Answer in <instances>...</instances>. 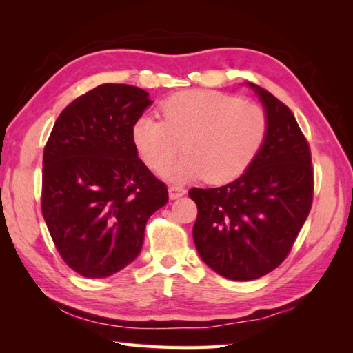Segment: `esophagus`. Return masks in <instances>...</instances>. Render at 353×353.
Listing matches in <instances>:
<instances>
[{
    "label": "esophagus",
    "instance_id": "34e87169",
    "mask_svg": "<svg viewBox=\"0 0 353 353\" xmlns=\"http://www.w3.org/2000/svg\"><path fill=\"white\" fill-rule=\"evenodd\" d=\"M168 193H170V199H179L185 194V190L182 187H170Z\"/></svg>",
    "mask_w": 353,
    "mask_h": 353
}]
</instances>
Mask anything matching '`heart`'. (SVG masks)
<instances>
[{"instance_id":"1","label":"heart","mask_w":353,"mask_h":353,"mask_svg":"<svg viewBox=\"0 0 353 353\" xmlns=\"http://www.w3.org/2000/svg\"><path fill=\"white\" fill-rule=\"evenodd\" d=\"M160 121L141 115L130 128L134 148L149 170L163 172L181 149L179 163L165 172L172 181L205 177L225 183L240 177L265 143L268 118L259 104L214 90H188L159 105Z\"/></svg>"}]
</instances>
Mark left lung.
Instances as JSON below:
<instances>
[{"mask_svg":"<svg viewBox=\"0 0 353 353\" xmlns=\"http://www.w3.org/2000/svg\"><path fill=\"white\" fill-rule=\"evenodd\" d=\"M265 105L268 132L260 152L236 181L191 188L198 205L196 249L219 276L248 282L266 276L294 244L313 202L312 152L292 112L248 82Z\"/></svg>","mask_w":353,"mask_h":353,"instance_id":"1","label":"left lung"}]
</instances>
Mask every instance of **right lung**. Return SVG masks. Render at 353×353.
I'll return each instance as SVG.
<instances>
[{
	"label": "right lung",
	"instance_id": "1",
	"mask_svg": "<svg viewBox=\"0 0 353 353\" xmlns=\"http://www.w3.org/2000/svg\"><path fill=\"white\" fill-rule=\"evenodd\" d=\"M151 104L139 87L103 83L65 107L46 141L41 213L63 261L87 279L132 263L149 216L168 202L130 137Z\"/></svg>",
	"mask_w": 353,
	"mask_h": 353
}]
</instances>
